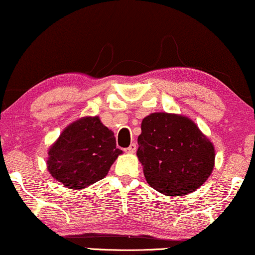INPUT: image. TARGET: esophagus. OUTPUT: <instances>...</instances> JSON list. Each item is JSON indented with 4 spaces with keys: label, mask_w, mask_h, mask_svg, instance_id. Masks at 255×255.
I'll use <instances>...</instances> for the list:
<instances>
[{
    "label": "esophagus",
    "mask_w": 255,
    "mask_h": 255,
    "mask_svg": "<svg viewBox=\"0 0 255 255\" xmlns=\"http://www.w3.org/2000/svg\"><path fill=\"white\" fill-rule=\"evenodd\" d=\"M136 150H137L136 143H132L130 146L125 149V152H128V153H134V152H136Z\"/></svg>",
    "instance_id": "34e87169"
}]
</instances>
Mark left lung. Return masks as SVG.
<instances>
[{"label":"left lung","instance_id":"obj_1","mask_svg":"<svg viewBox=\"0 0 255 255\" xmlns=\"http://www.w3.org/2000/svg\"><path fill=\"white\" fill-rule=\"evenodd\" d=\"M140 128L137 156L150 187L166 196H183L207 181L214 168V145L191 119L156 112Z\"/></svg>","mask_w":255,"mask_h":255}]
</instances>
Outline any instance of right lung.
Segmentation results:
<instances>
[{
    "instance_id": "add662e5",
    "label": "right lung",
    "mask_w": 255,
    "mask_h": 255,
    "mask_svg": "<svg viewBox=\"0 0 255 255\" xmlns=\"http://www.w3.org/2000/svg\"><path fill=\"white\" fill-rule=\"evenodd\" d=\"M123 151L99 117H84L68 125L48 151L47 169L70 189L103 180Z\"/></svg>"
}]
</instances>
